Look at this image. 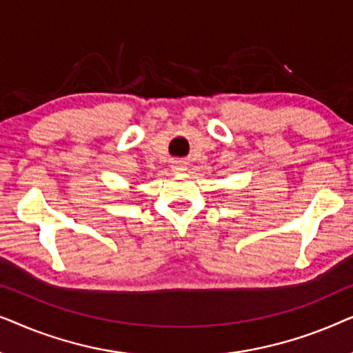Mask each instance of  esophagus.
<instances>
[{
	"label": "esophagus",
	"mask_w": 353,
	"mask_h": 353,
	"mask_svg": "<svg viewBox=\"0 0 353 353\" xmlns=\"http://www.w3.org/2000/svg\"><path fill=\"white\" fill-rule=\"evenodd\" d=\"M172 170L175 172V173H181V172H185V170H186L185 162H181V161H175V162L172 163Z\"/></svg>",
	"instance_id": "esophagus-1"
}]
</instances>
